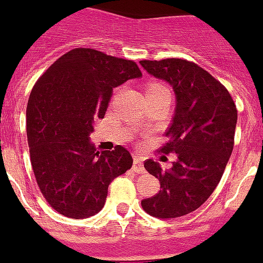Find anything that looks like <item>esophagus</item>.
Segmentation results:
<instances>
[{
    "mask_svg": "<svg viewBox=\"0 0 263 263\" xmlns=\"http://www.w3.org/2000/svg\"><path fill=\"white\" fill-rule=\"evenodd\" d=\"M133 168L136 173H143L145 171V167L142 164V160L139 157H134V164H133Z\"/></svg>",
    "mask_w": 263,
    "mask_h": 263,
    "instance_id": "obj_1",
    "label": "esophagus"
}]
</instances>
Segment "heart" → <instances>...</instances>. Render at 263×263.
<instances>
[{
	"label": "heart",
	"mask_w": 263,
	"mask_h": 263,
	"mask_svg": "<svg viewBox=\"0 0 263 263\" xmlns=\"http://www.w3.org/2000/svg\"><path fill=\"white\" fill-rule=\"evenodd\" d=\"M157 90H166V92H168V88L164 84H162V83H150L146 87V92H157Z\"/></svg>",
	"instance_id": "b5f03b06"
}]
</instances>
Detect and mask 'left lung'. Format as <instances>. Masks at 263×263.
<instances>
[{
	"mask_svg": "<svg viewBox=\"0 0 263 263\" xmlns=\"http://www.w3.org/2000/svg\"><path fill=\"white\" fill-rule=\"evenodd\" d=\"M141 66L175 90V116L159 152L178 157L168 170L145 160L160 191L141 205L154 217H180L205 203L224 174L234 146L236 104L227 88L196 63L171 58L141 60Z\"/></svg>",
	"mask_w": 263,
	"mask_h": 263,
	"instance_id": "obj_1",
	"label": "left lung"
}]
</instances>
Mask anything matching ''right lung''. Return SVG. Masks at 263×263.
Returning <instances> with one entry per match:
<instances>
[{
	"label": "right lung",
	"mask_w": 263,
	"mask_h": 263,
	"mask_svg": "<svg viewBox=\"0 0 263 263\" xmlns=\"http://www.w3.org/2000/svg\"><path fill=\"white\" fill-rule=\"evenodd\" d=\"M141 76L133 60L73 48L32 87L26 109L30 160L42 195L60 215H96L111 180L133 164L124 146L97 152L89 134L95 121L105 116L113 88Z\"/></svg>",
	"instance_id": "right-lung-1"
}]
</instances>
